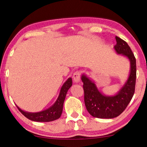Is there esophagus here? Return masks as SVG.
<instances>
[{
  "instance_id": "esophagus-1",
  "label": "esophagus",
  "mask_w": 147,
  "mask_h": 147,
  "mask_svg": "<svg viewBox=\"0 0 147 147\" xmlns=\"http://www.w3.org/2000/svg\"><path fill=\"white\" fill-rule=\"evenodd\" d=\"M73 80L75 83H78L80 80V73L79 71H76L73 74Z\"/></svg>"
}]
</instances>
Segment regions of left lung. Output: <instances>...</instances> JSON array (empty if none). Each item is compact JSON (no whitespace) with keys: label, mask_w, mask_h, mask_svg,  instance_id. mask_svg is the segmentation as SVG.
<instances>
[{"label":"left lung","mask_w":147,"mask_h":147,"mask_svg":"<svg viewBox=\"0 0 147 147\" xmlns=\"http://www.w3.org/2000/svg\"><path fill=\"white\" fill-rule=\"evenodd\" d=\"M114 49L117 54L127 58L130 62V72L127 80L114 95H106L98 88L96 83L83 73L81 80L84 92V103L90 114L101 119L117 117L123 111L132 99L136 82V59L129 45L115 36Z\"/></svg>","instance_id":"1"}]
</instances>
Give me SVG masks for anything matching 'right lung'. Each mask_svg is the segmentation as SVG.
<instances>
[{"label": "right lung", "mask_w": 147, "mask_h": 147, "mask_svg": "<svg viewBox=\"0 0 147 147\" xmlns=\"http://www.w3.org/2000/svg\"><path fill=\"white\" fill-rule=\"evenodd\" d=\"M73 84L72 78H69L65 81L63 86H61L59 94L57 99L49 108L39 112H29V111H24L17 106L19 111L22 114L32 121L38 122H49L59 119L61 117L63 112V104L66 97L67 93L70 88Z\"/></svg>", "instance_id": "add662e5"}]
</instances>
